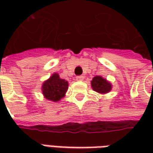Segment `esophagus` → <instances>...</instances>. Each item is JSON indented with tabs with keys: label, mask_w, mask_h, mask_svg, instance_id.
<instances>
[{
	"label": "esophagus",
	"mask_w": 153,
	"mask_h": 153,
	"mask_svg": "<svg viewBox=\"0 0 153 153\" xmlns=\"http://www.w3.org/2000/svg\"><path fill=\"white\" fill-rule=\"evenodd\" d=\"M83 79H84V76H83V75H79V76L76 77L77 81H83Z\"/></svg>",
	"instance_id": "34e87169"
}]
</instances>
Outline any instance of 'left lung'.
<instances>
[{
    "label": "left lung",
    "mask_w": 153,
    "mask_h": 153,
    "mask_svg": "<svg viewBox=\"0 0 153 153\" xmlns=\"http://www.w3.org/2000/svg\"><path fill=\"white\" fill-rule=\"evenodd\" d=\"M91 86L93 89L99 93H107L112 88V85L106 79L101 76H95L91 81Z\"/></svg>",
    "instance_id": "8db88e82"
}]
</instances>
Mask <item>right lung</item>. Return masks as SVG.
Returning <instances> with one entry per match:
<instances>
[{"label":"right lung","instance_id":"right-lung-1","mask_svg":"<svg viewBox=\"0 0 153 153\" xmlns=\"http://www.w3.org/2000/svg\"><path fill=\"white\" fill-rule=\"evenodd\" d=\"M68 86L69 83L66 80L60 79L59 74L55 73L42 83V91L46 99L58 102L65 97Z\"/></svg>","mask_w":153,"mask_h":153}]
</instances>
